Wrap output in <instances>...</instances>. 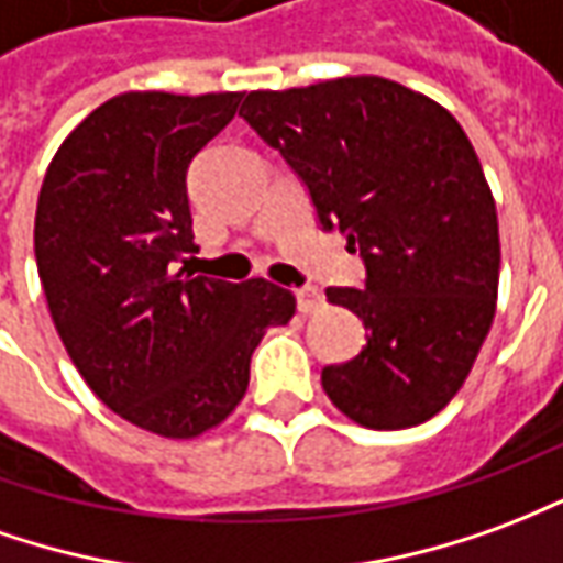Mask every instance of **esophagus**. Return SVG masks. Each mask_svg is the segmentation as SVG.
Returning <instances> with one entry per match:
<instances>
[{"mask_svg": "<svg viewBox=\"0 0 563 563\" xmlns=\"http://www.w3.org/2000/svg\"><path fill=\"white\" fill-rule=\"evenodd\" d=\"M294 297H297V309H300L302 314H312L324 306V297H321V290L318 288H297L294 290Z\"/></svg>", "mask_w": 563, "mask_h": 563, "instance_id": "esophagus-1", "label": "esophagus"}]
</instances>
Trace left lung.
I'll return each instance as SVG.
<instances>
[{"label":"left lung","mask_w":563,"mask_h":563,"mask_svg":"<svg viewBox=\"0 0 563 563\" xmlns=\"http://www.w3.org/2000/svg\"><path fill=\"white\" fill-rule=\"evenodd\" d=\"M239 114L366 266L364 290L327 288L369 330L357 357L324 366L327 397L373 430L433 418L473 369L500 278L492 187L461 123L378 75L251 90Z\"/></svg>","instance_id":"obj_1"}]
</instances>
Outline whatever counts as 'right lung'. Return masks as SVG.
Wrapping results in <instances>:
<instances>
[{"label":"right lung","instance_id":"obj_1","mask_svg":"<svg viewBox=\"0 0 563 563\" xmlns=\"http://www.w3.org/2000/svg\"><path fill=\"white\" fill-rule=\"evenodd\" d=\"M245 93L133 90L90 111L47 166L35 263L59 339L84 382L130 424L166 440L218 428L249 388L266 327L294 294L187 273V166Z\"/></svg>","mask_w":563,"mask_h":563}]
</instances>
